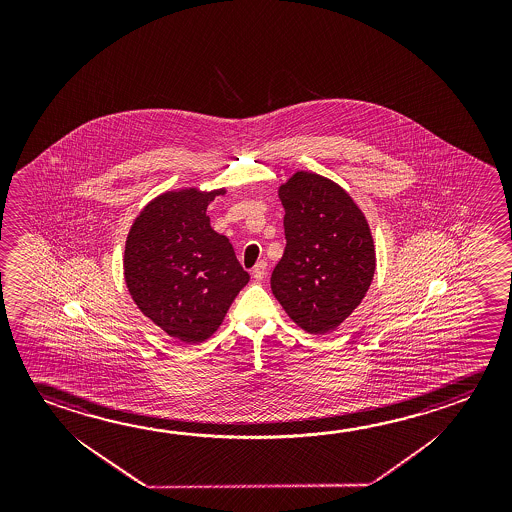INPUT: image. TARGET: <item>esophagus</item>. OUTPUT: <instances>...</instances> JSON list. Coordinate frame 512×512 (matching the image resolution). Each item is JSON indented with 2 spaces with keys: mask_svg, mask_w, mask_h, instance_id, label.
Returning a JSON list of instances; mask_svg holds the SVG:
<instances>
[{
  "mask_svg": "<svg viewBox=\"0 0 512 512\" xmlns=\"http://www.w3.org/2000/svg\"><path fill=\"white\" fill-rule=\"evenodd\" d=\"M266 271H268V264H266L264 260H260V262L255 264V268L252 269L253 278H255L257 282L264 280V277H266Z\"/></svg>",
  "mask_w": 512,
  "mask_h": 512,
  "instance_id": "1",
  "label": "esophagus"
}]
</instances>
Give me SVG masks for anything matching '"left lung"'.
<instances>
[{"mask_svg":"<svg viewBox=\"0 0 512 512\" xmlns=\"http://www.w3.org/2000/svg\"><path fill=\"white\" fill-rule=\"evenodd\" d=\"M284 205V257L271 291L309 334H327L361 305L377 268L368 219L327 176L296 171L278 187Z\"/></svg>","mask_w":512,"mask_h":512,"instance_id":"obj_1","label":"left lung"}]
</instances>
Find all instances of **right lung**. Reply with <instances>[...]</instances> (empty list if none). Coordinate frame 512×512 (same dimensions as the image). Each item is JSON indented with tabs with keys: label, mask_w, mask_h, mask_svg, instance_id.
Returning a JSON list of instances; mask_svg holds the SVG:
<instances>
[{
	"label": "right lung",
	"mask_w": 512,
	"mask_h": 512,
	"mask_svg": "<svg viewBox=\"0 0 512 512\" xmlns=\"http://www.w3.org/2000/svg\"><path fill=\"white\" fill-rule=\"evenodd\" d=\"M223 194L225 187L159 194L126 237L128 293L146 318L184 344L209 339L250 280L227 237L210 227L207 207Z\"/></svg>",
	"instance_id": "obj_1"
}]
</instances>
